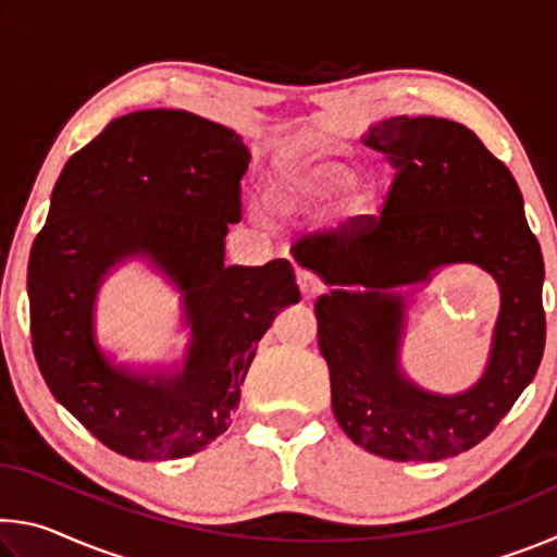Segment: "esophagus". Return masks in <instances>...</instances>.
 <instances>
[{"mask_svg":"<svg viewBox=\"0 0 557 557\" xmlns=\"http://www.w3.org/2000/svg\"><path fill=\"white\" fill-rule=\"evenodd\" d=\"M297 282H299V289H301V297L305 299H314L324 292V282L319 280L314 272L309 270H299L297 272Z\"/></svg>","mask_w":557,"mask_h":557,"instance_id":"1","label":"esophagus"}]
</instances>
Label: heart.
Segmentation results:
<instances>
[{
  "instance_id": "b5f03b06",
  "label": "heart",
  "mask_w": 557,
  "mask_h": 557,
  "mask_svg": "<svg viewBox=\"0 0 557 557\" xmlns=\"http://www.w3.org/2000/svg\"><path fill=\"white\" fill-rule=\"evenodd\" d=\"M351 166L342 157L285 149L270 164L268 199L280 213L299 215L322 209L351 182ZM348 209L366 215L373 209V191L366 184H354L348 191Z\"/></svg>"
}]
</instances>
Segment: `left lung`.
<instances>
[{
  "label": "left lung",
  "instance_id": "left-lung-1",
  "mask_svg": "<svg viewBox=\"0 0 557 557\" xmlns=\"http://www.w3.org/2000/svg\"><path fill=\"white\" fill-rule=\"evenodd\" d=\"M395 178L381 215L297 245L299 265L342 289L314 305L332 408L358 447L395 461L461 455L494 432L539 371L545 348L543 256L508 166L469 127L442 117H391L366 137ZM449 261H474L503 287L485 379L445 399L397 369L401 300L389 289ZM348 284L363 293H348Z\"/></svg>",
  "mask_w": 557,
  "mask_h": 557
}]
</instances>
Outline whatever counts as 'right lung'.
I'll return each mask as SVG.
<instances>
[{
  "instance_id": "add662e5",
  "label": "right lung",
  "mask_w": 557,
  "mask_h": 557,
  "mask_svg": "<svg viewBox=\"0 0 557 557\" xmlns=\"http://www.w3.org/2000/svg\"><path fill=\"white\" fill-rule=\"evenodd\" d=\"M248 162L243 139L219 122L139 110L112 120L55 182L29 258L34 356L55 400L122 457L178 459L223 435L258 342L299 301L289 260L223 265ZM135 251L185 289L195 344L176 380H135L91 344L97 282Z\"/></svg>"
}]
</instances>
